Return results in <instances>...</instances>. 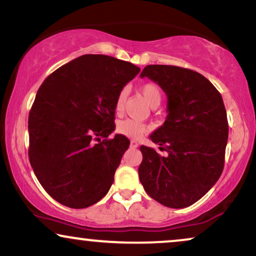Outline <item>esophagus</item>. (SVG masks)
<instances>
[{
	"instance_id": "esophagus-1",
	"label": "esophagus",
	"mask_w": 256,
	"mask_h": 256,
	"mask_svg": "<svg viewBox=\"0 0 256 256\" xmlns=\"http://www.w3.org/2000/svg\"><path fill=\"white\" fill-rule=\"evenodd\" d=\"M130 145H131V148H137V146H138V142H136V140H131Z\"/></svg>"
}]
</instances>
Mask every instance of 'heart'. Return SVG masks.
<instances>
[{
	"label": "heart",
	"mask_w": 256,
	"mask_h": 256,
	"mask_svg": "<svg viewBox=\"0 0 256 256\" xmlns=\"http://www.w3.org/2000/svg\"><path fill=\"white\" fill-rule=\"evenodd\" d=\"M140 93L152 108H156L160 105L162 100V90L156 82H145L144 85L140 86ZM126 98H128V90L122 88L119 90L114 102V110L117 114H120L124 110ZM117 131L119 134L128 136V137L139 138L150 131V126L142 122L134 120V119H124V120L118 122Z\"/></svg>",
	"instance_id": "obj_1"
}]
</instances>
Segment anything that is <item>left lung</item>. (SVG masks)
Masks as SVG:
<instances>
[{"instance_id":"8db88e82","label":"left lung","mask_w":256,"mask_h":256,"mask_svg":"<svg viewBox=\"0 0 256 256\" xmlns=\"http://www.w3.org/2000/svg\"><path fill=\"white\" fill-rule=\"evenodd\" d=\"M168 96V117L150 136L168 154L142 145L138 174L148 196L169 208H186L212 189L224 166L227 112L221 94L202 74L148 64L140 74Z\"/></svg>"}]
</instances>
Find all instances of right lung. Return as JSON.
<instances>
[{"instance_id":"right-lung-1","label":"right lung","mask_w":256,"mask_h":256,"mask_svg":"<svg viewBox=\"0 0 256 256\" xmlns=\"http://www.w3.org/2000/svg\"><path fill=\"white\" fill-rule=\"evenodd\" d=\"M139 70L128 61L86 54L54 70L38 88L28 118L29 162L61 204L87 208L111 188L130 145L122 134L108 138L116 128V98Z\"/></svg>"}]
</instances>
